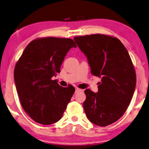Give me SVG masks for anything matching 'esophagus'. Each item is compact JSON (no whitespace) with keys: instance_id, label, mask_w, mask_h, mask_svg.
Here are the masks:
<instances>
[{"instance_id":"34e87169","label":"esophagus","mask_w":149,"mask_h":149,"mask_svg":"<svg viewBox=\"0 0 149 149\" xmlns=\"http://www.w3.org/2000/svg\"><path fill=\"white\" fill-rule=\"evenodd\" d=\"M82 90H81L80 88H76V93H78V92H80V91H81Z\"/></svg>"}]
</instances>
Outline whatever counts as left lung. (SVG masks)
I'll return each mask as SVG.
<instances>
[{"mask_svg": "<svg viewBox=\"0 0 149 149\" xmlns=\"http://www.w3.org/2000/svg\"><path fill=\"white\" fill-rule=\"evenodd\" d=\"M86 55L93 76L101 77L98 92L86 89L83 103L87 118L105 127L118 120L127 109L136 85V74L127 50L119 39L94 34L75 37Z\"/></svg>", "mask_w": 149, "mask_h": 149, "instance_id": "1", "label": "left lung"}]
</instances>
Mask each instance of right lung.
I'll return each mask as SVG.
<instances>
[{"label": "right lung", "instance_id": "1", "mask_svg": "<svg viewBox=\"0 0 149 149\" xmlns=\"http://www.w3.org/2000/svg\"><path fill=\"white\" fill-rule=\"evenodd\" d=\"M73 39L54 37L30 42L15 64L14 80L24 110L35 122L50 125L63 116L75 88L62 87L52 77L60 73Z\"/></svg>", "mask_w": 149, "mask_h": 149}]
</instances>
